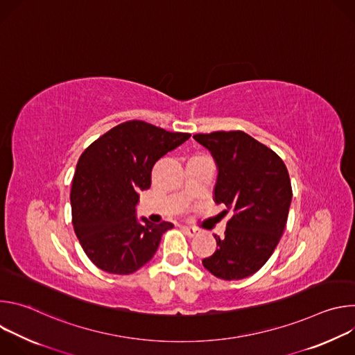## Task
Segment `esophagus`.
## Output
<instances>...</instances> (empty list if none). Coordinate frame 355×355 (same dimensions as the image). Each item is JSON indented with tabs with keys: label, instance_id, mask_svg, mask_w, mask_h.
Masks as SVG:
<instances>
[{
	"label": "esophagus",
	"instance_id": "esophagus-1",
	"mask_svg": "<svg viewBox=\"0 0 355 355\" xmlns=\"http://www.w3.org/2000/svg\"><path fill=\"white\" fill-rule=\"evenodd\" d=\"M182 230H184L189 237H193V236H196V234H198V230H196V229H193V227H189V226H184V227H182Z\"/></svg>",
	"mask_w": 355,
	"mask_h": 355
}]
</instances>
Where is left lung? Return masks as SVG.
<instances>
[{
	"label": "left lung",
	"mask_w": 355,
	"mask_h": 355,
	"mask_svg": "<svg viewBox=\"0 0 355 355\" xmlns=\"http://www.w3.org/2000/svg\"><path fill=\"white\" fill-rule=\"evenodd\" d=\"M193 139L216 162L215 202L233 212L225 236H215L216 251L202 264L220 279H243L267 263L284 233L292 200L286 166L241 130L198 133Z\"/></svg>",
	"instance_id": "left-lung-1"
}]
</instances>
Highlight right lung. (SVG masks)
Returning <instances> with one entry per match:
<instances>
[{"label":"right lung","instance_id":"1","mask_svg":"<svg viewBox=\"0 0 355 355\" xmlns=\"http://www.w3.org/2000/svg\"><path fill=\"white\" fill-rule=\"evenodd\" d=\"M191 137L143 121L123 122L89 144L71 185L76 236L87 257L103 271L128 275L153 259L170 222L136 218L139 192L151 185V168Z\"/></svg>","mask_w":355,"mask_h":355}]
</instances>
